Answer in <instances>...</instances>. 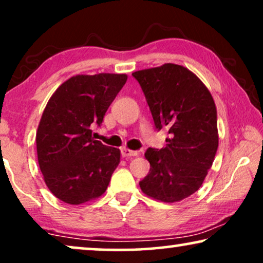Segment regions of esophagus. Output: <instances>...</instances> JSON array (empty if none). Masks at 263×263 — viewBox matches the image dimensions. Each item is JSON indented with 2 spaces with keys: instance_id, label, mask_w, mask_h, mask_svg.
<instances>
[{
  "instance_id": "34e87169",
  "label": "esophagus",
  "mask_w": 263,
  "mask_h": 263,
  "mask_svg": "<svg viewBox=\"0 0 263 263\" xmlns=\"http://www.w3.org/2000/svg\"><path fill=\"white\" fill-rule=\"evenodd\" d=\"M121 153H122V157H124V158H128V157H136L139 154V152L138 151H132V149H129V148H122L121 149Z\"/></svg>"
}]
</instances>
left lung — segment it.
<instances>
[{"mask_svg": "<svg viewBox=\"0 0 263 263\" xmlns=\"http://www.w3.org/2000/svg\"><path fill=\"white\" fill-rule=\"evenodd\" d=\"M139 81L158 130L168 133L166 146L148 148V175L142 193L172 203L200 189L218 149L217 107L206 85L188 68L175 63L133 73Z\"/></svg>", "mask_w": 263, "mask_h": 263, "instance_id": "obj_1", "label": "left lung"}]
</instances>
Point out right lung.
Here are the masks:
<instances>
[{
    "label": "right lung",
    "instance_id": "obj_1",
    "mask_svg": "<svg viewBox=\"0 0 263 263\" xmlns=\"http://www.w3.org/2000/svg\"><path fill=\"white\" fill-rule=\"evenodd\" d=\"M127 79V74L75 75L46 104L35 134L38 164L46 186L63 202L81 204L105 193L121 151L93 139L91 129L102 123Z\"/></svg>",
    "mask_w": 263,
    "mask_h": 263
}]
</instances>
